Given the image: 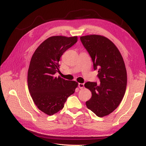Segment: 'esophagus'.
<instances>
[{"label": "esophagus", "mask_w": 146, "mask_h": 146, "mask_svg": "<svg viewBox=\"0 0 146 146\" xmlns=\"http://www.w3.org/2000/svg\"><path fill=\"white\" fill-rule=\"evenodd\" d=\"M78 87L80 89H82L84 87V83H78Z\"/></svg>", "instance_id": "34e87169"}]
</instances>
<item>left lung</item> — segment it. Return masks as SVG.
I'll use <instances>...</instances> for the list:
<instances>
[{
    "instance_id": "obj_1",
    "label": "left lung",
    "mask_w": 146,
    "mask_h": 146,
    "mask_svg": "<svg viewBox=\"0 0 146 146\" xmlns=\"http://www.w3.org/2000/svg\"><path fill=\"white\" fill-rule=\"evenodd\" d=\"M90 54L94 70H98L100 83L88 82L84 86L92 93L86 106L99 117L110 115L117 109L124 96L127 72L119 50L110 39L98 35L80 37Z\"/></svg>"
}]
</instances>
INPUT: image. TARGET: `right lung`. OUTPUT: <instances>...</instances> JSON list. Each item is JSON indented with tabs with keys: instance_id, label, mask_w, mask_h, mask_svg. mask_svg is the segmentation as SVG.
<instances>
[{
	"instance_id": "right-lung-1",
	"label": "right lung",
	"mask_w": 146,
	"mask_h": 146,
	"mask_svg": "<svg viewBox=\"0 0 146 146\" xmlns=\"http://www.w3.org/2000/svg\"><path fill=\"white\" fill-rule=\"evenodd\" d=\"M77 36H53L39 46L32 56L28 73V86L34 103L42 111L53 115L64 108L78 83L56 77L63 53L77 42Z\"/></svg>"
}]
</instances>
